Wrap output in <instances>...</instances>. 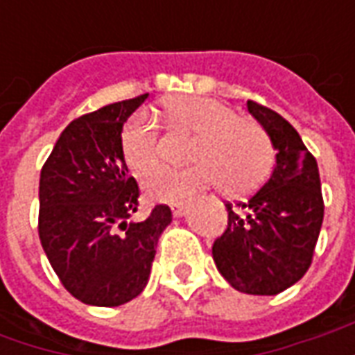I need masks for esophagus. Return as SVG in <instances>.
I'll list each match as a JSON object with an SVG mask.
<instances>
[{"label": "esophagus", "instance_id": "1", "mask_svg": "<svg viewBox=\"0 0 355 355\" xmlns=\"http://www.w3.org/2000/svg\"><path fill=\"white\" fill-rule=\"evenodd\" d=\"M184 209H186L184 203H173V205H171V211H173V215L175 216L184 215Z\"/></svg>", "mask_w": 355, "mask_h": 355}]
</instances>
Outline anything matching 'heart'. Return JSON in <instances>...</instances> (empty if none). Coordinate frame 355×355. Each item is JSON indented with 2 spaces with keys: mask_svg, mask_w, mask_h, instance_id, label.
<instances>
[{
  "mask_svg": "<svg viewBox=\"0 0 355 355\" xmlns=\"http://www.w3.org/2000/svg\"><path fill=\"white\" fill-rule=\"evenodd\" d=\"M171 129L192 132L196 140L188 169H162L144 182L157 201H180L201 188L220 184L228 193L261 186L274 165V146L261 125L241 119L228 104L209 96H175L165 102ZM125 163L139 177L154 173L165 155V139L154 117L139 112L121 131Z\"/></svg>",
  "mask_w": 355,
  "mask_h": 355,
  "instance_id": "b5f03b06",
  "label": "heart"
}]
</instances>
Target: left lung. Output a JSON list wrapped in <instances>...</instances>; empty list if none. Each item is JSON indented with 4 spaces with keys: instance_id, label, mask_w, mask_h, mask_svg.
<instances>
[{
    "instance_id": "left-lung-1",
    "label": "left lung",
    "mask_w": 355,
    "mask_h": 355,
    "mask_svg": "<svg viewBox=\"0 0 355 355\" xmlns=\"http://www.w3.org/2000/svg\"><path fill=\"white\" fill-rule=\"evenodd\" d=\"M247 110L272 140L275 167L249 200L226 203L228 228L215 239L213 259L234 289L277 295L312 264L323 223L320 171L287 119L253 101H247Z\"/></svg>"
}]
</instances>
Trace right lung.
Instances as JSON below:
<instances>
[{"instance_id": "1", "label": "right lung", "mask_w": 355, "mask_h": 355, "mask_svg": "<svg viewBox=\"0 0 355 355\" xmlns=\"http://www.w3.org/2000/svg\"><path fill=\"white\" fill-rule=\"evenodd\" d=\"M148 98L140 94L73 119L40 177V239L66 291L91 306H119L146 287L155 245L173 220L155 205L146 220L139 184L121 152L123 123Z\"/></svg>"}]
</instances>
